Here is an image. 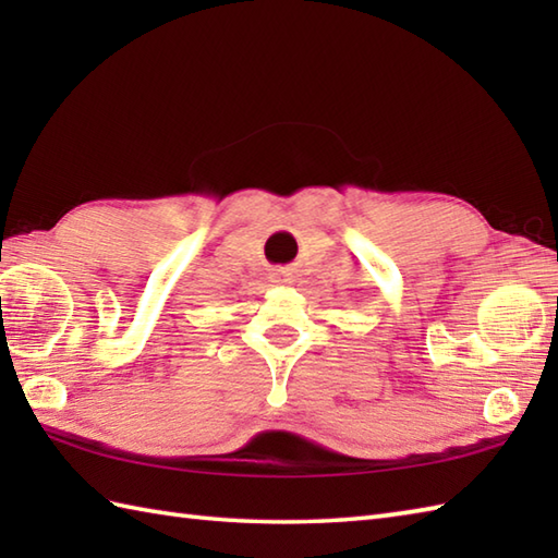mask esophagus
Wrapping results in <instances>:
<instances>
[{"label":"esophagus","instance_id":"1","mask_svg":"<svg viewBox=\"0 0 558 558\" xmlns=\"http://www.w3.org/2000/svg\"><path fill=\"white\" fill-rule=\"evenodd\" d=\"M290 278H286V276H276V282H288Z\"/></svg>","mask_w":558,"mask_h":558}]
</instances>
